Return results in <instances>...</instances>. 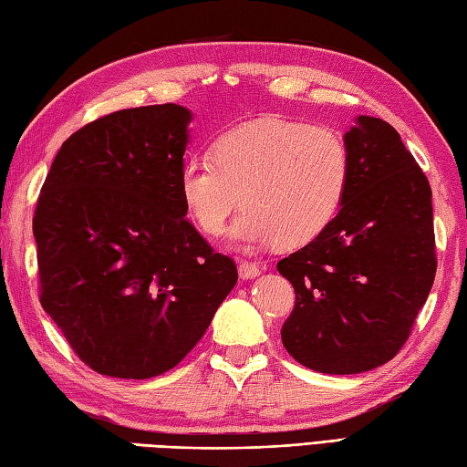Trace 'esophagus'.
<instances>
[{"label": "esophagus", "mask_w": 467, "mask_h": 467, "mask_svg": "<svg viewBox=\"0 0 467 467\" xmlns=\"http://www.w3.org/2000/svg\"><path fill=\"white\" fill-rule=\"evenodd\" d=\"M239 275L241 279H254V276L261 275V266L253 261H241Z\"/></svg>", "instance_id": "34e87169"}]
</instances>
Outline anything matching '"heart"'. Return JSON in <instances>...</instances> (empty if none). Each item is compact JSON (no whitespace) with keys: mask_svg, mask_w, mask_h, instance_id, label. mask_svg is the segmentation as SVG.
Returning a JSON list of instances; mask_svg holds the SVG:
<instances>
[{"mask_svg":"<svg viewBox=\"0 0 467 467\" xmlns=\"http://www.w3.org/2000/svg\"><path fill=\"white\" fill-rule=\"evenodd\" d=\"M211 161L188 158L178 172L186 214L206 236L233 226L243 244L296 249L323 234L339 214L351 181L345 138L327 126L261 118L216 138Z\"/></svg>","mask_w":467,"mask_h":467,"instance_id":"b5f03b06","label":"heart"}]
</instances>
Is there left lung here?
<instances>
[{"mask_svg": "<svg viewBox=\"0 0 467 467\" xmlns=\"http://www.w3.org/2000/svg\"><path fill=\"white\" fill-rule=\"evenodd\" d=\"M345 142L351 181L323 234L276 263L295 309L281 339L313 371L351 375L391 361L438 269L428 176L398 130L359 116Z\"/></svg>", "mask_w": 467, "mask_h": 467, "instance_id": "obj_1", "label": "left lung"}]
</instances>
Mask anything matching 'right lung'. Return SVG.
<instances>
[{
    "label": "right lung",
    "mask_w": 467,
    "mask_h": 467,
    "mask_svg": "<svg viewBox=\"0 0 467 467\" xmlns=\"http://www.w3.org/2000/svg\"><path fill=\"white\" fill-rule=\"evenodd\" d=\"M191 118L178 104L98 118L62 144L39 192V303L102 375L172 369L239 279L178 192Z\"/></svg>",
    "instance_id": "obj_1"
}]
</instances>
